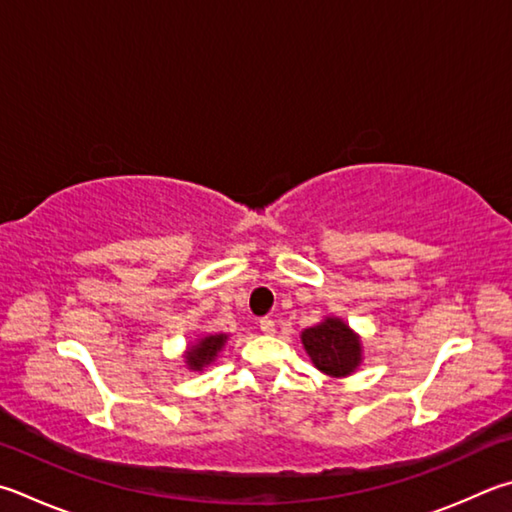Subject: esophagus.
Masks as SVG:
<instances>
[{"mask_svg": "<svg viewBox=\"0 0 512 512\" xmlns=\"http://www.w3.org/2000/svg\"><path fill=\"white\" fill-rule=\"evenodd\" d=\"M259 329H262V333H266V336H273L275 322L271 318H262V320H259Z\"/></svg>", "mask_w": 512, "mask_h": 512, "instance_id": "1", "label": "esophagus"}]
</instances>
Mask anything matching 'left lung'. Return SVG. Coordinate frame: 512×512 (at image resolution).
<instances>
[{
	"label": "left lung",
	"instance_id": "8db88e82",
	"mask_svg": "<svg viewBox=\"0 0 512 512\" xmlns=\"http://www.w3.org/2000/svg\"><path fill=\"white\" fill-rule=\"evenodd\" d=\"M302 345L322 374L342 378L358 369L362 342L340 318H324L315 327L302 331Z\"/></svg>",
	"mask_w": 512,
	"mask_h": 512
}]
</instances>
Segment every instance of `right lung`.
Returning a JSON list of instances; mask_svg holds the SVG:
<instances>
[{"mask_svg": "<svg viewBox=\"0 0 512 512\" xmlns=\"http://www.w3.org/2000/svg\"><path fill=\"white\" fill-rule=\"evenodd\" d=\"M228 336L226 333H210V336L199 338L194 345L185 351V362L192 371H203L212 360L217 358V353L224 349Z\"/></svg>", "mask_w": 512, "mask_h": 512, "instance_id": "1", "label": "right lung"}]
</instances>
